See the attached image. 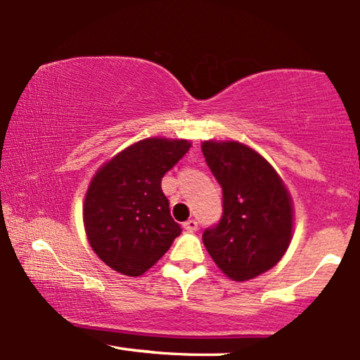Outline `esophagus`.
<instances>
[{
    "label": "esophagus",
    "mask_w": 360,
    "mask_h": 360,
    "mask_svg": "<svg viewBox=\"0 0 360 360\" xmlns=\"http://www.w3.org/2000/svg\"><path fill=\"white\" fill-rule=\"evenodd\" d=\"M184 228L188 233H193V231H197L198 230V221L197 220H188V221H185L184 223Z\"/></svg>",
    "instance_id": "1"
}]
</instances>
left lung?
Returning <instances> with one entry per match:
<instances>
[{"instance_id": "left-lung-1", "label": "left lung", "mask_w": 360, "mask_h": 360, "mask_svg": "<svg viewBox=\"0 0 360 360\" xmlns=\"http://www.w3.org/2000/svg\"><path fill=\"white\" fill-rule=\"evenodd\" d=\"M202 152L223 190V214L203 231V245L228 278L246 281L268 271L286 253L291 198L273 167L253 148L210 140Z\"/></svg>"}]
</instances>
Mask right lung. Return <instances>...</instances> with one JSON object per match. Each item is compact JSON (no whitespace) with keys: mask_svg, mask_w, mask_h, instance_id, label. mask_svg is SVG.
Listing matches in <instances>:
<instances>
[{"mask_svg":"<svg viewBox=\"0 0 360 360\" xmlns=\"http://www.w3.org/2000/svg\"><path fill=\"white\" fill-rule=\"evenodd\" d=\"M190 146L186 140H140L92 179L84 202V226L92 250L114 271L140 276L181 233L162 191V176Z\"/></svg>","mask_w":360,"mask_h":360,"instance_id":"obj_1","label":"right lung"}]
</instances>
